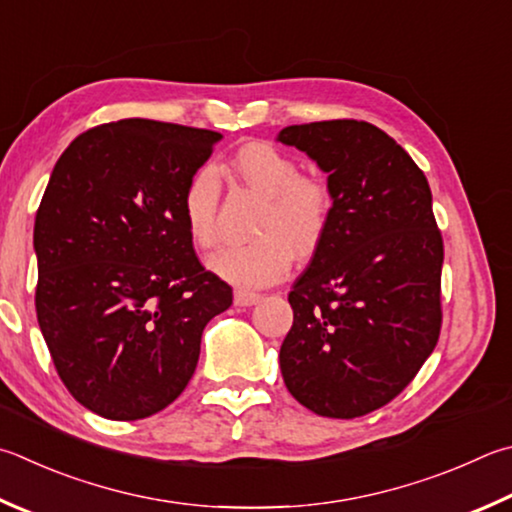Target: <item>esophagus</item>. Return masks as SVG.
<instances>
[{"instance_id": "esophagus-1", "label": "esophagus", "mask_w": 512, "mask_h": 512, "mask_svg": "<svg viewBox=\"0 0 512 512\" xmlns=\"http://www.w3.org/2000/svg\"><path fill=\"white\" fill-rule=\"evenodd\" d=\"M259 293H255V291H246V288H237L235 291V304L237 306H250V304H255L257 300H259Z\"/></svg>"}]
</instances>
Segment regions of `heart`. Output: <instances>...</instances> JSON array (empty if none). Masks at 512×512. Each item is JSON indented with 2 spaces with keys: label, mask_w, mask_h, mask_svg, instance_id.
Instances as JSON below:
<instances>
[{
  "label": "heart",
  "mask_w": 512,
  "mask_h": 512,
  "mask_svg": "<svg viewBox=\"0 0 512 512\" xmlns=\"http://www.w3.org/2000/svg\"><path fill=\"white\" fill-rule=\"evenodd\" d=\"M232 170L266 194L255 221L259 237L230 244L208 259L212 271L241 288L268 286L286 275L297 257H309L327 237L333 217L331 185L315 174H300L295 159L271 143H246L232 156ZM219 181L212 167L190 176L181 197L183 221L199 248L217 244Z\"/></svg>",
  "instance_id": "obj_1"
}]
</instances>
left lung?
<instances>
[{
    "label": "left lung",
    "instance_id": "obj_1",
    "mask_svg": "<svg viewBox=\"0 0 512 512\" xmlns=\"http://www.w3.org/2000/svg\"><path fill=\"white\" fill-rule=\"evenodd\" d=\"M280 143L329 174L333 217L288 302L280 349L297 403L358 418L403 392L441 333L443 237L421 167L365 120L291 125Z\"/></svg>",
    "mask_w": 512,
    "mask_h": 512
}]
</instances>
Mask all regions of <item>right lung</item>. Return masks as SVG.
<instances>
[{
	"instance_id": "right-lung-1",
	"label": "right lung",
	"mask_w": 512,
	"mask_h": 512,
	"mask_svg": "<svg viewBox=\"0 0 512 512\" xmlns=\"http://www.w3.org/2000/svg\"><path fill=\"white\" fill-rule=\"evenodd\" d=\"M219 138L125 118L82 132L53 167L33 230L35 311L64 387L98 416L165 410L197 369L206 324L232 304L181 210Z\"/></svg>"
}]
</instances>
